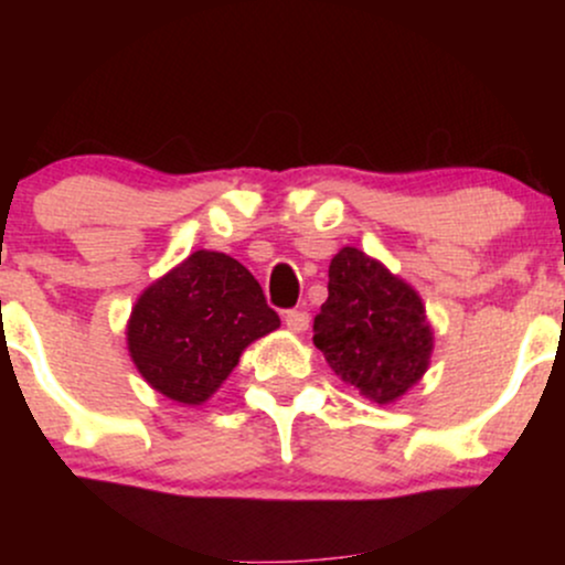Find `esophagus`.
Listing matches in <instances>:
<instances>
[{"instance_id":"esophagus-1","label":"esophagus","mask_w":565,"mask_h":565,"mask_svg":"<svg viewBox=\"0 0 565 565\" xmlns=\"http://www.w3.org/2000/svg\"><path fill=\"white\" fill-rule=\"evenodd\" d=\"M284 323H287V329H291V332L300 334L308 329L310 316L305 313V310H287V313H284Z\"/></svg>"}]
</instances>
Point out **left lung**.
Segmentation results:
<instances>
[{"instance_id":"obj_1","label":"left lung","mask_w":565,"mask_h":565,"mask_svg":"<svg viewBox=\"0 0 565 565\" xmlns=\"http://www.w3.org/2000/svg\"><path fill=\"white\" fill-rule=\"evenodd\" d=\"M313 342L337 377L374 404H393L427 372L433 329L419 295L380 260L345 246L329 265Z\"/></svg>"}]
</instances>
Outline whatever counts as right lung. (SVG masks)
I'll return each mask as SVG.
<instances>
[{"label": "right lung", "mask_w": 565, "mask_h": 565, "mask_svg": "<svg viewBox=\"0 0 565 565\" xmlns=\"http://www.w3.org/2000/svg\"><path fill=\"white\" fill-rule=\"evenodd\" d=\"M278 327V313L242 263L199 249L138 297L127 348L153 391L196 406L228 380L249 342Z\"/></svg>", "instance_id": "1"}]
</instances>
